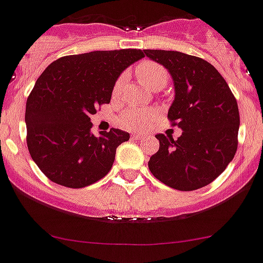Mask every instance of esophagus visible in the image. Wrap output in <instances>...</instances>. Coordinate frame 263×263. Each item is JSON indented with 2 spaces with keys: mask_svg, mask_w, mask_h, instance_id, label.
<instances>
[{
  "mask_svg": "<svg viewBox=\"0 0 263 263\" xmlns=\"http://www.w3.org/2000/svg\"><path fill=\"white\" fill-rule=\"evenodd\" d=\"M131 136H132V139H134V140H137V139H141L142 135L139 134V132H134V134H132Z\"/></svg>",
  "mask_w": 263,
  "mask_h": 263,
  "instance_id": "obj_1",
  "label": "esophagus"
}]
</instances>
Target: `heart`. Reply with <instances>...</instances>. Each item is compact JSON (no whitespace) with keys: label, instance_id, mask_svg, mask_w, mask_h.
Returning <instances> with one entry per match:
<instances>
[{"label":"heart","instance_id":"1","mask_svg":"<svg viewBox=\"0 0 263 263\" xmlns=\"http://www.w3.org/2000/svg\"><path fill=\"white\" fill-rule=\"evenodd\" d=\"M136 74L139 80L147 88L164 87L168 81V72L163 65L152 60H144L136 67ZM123 83V76L118 78L114 86V91H118ZM157 116L155 109H142V108H128L119 117V124L127 129H139L147 124Z\"/></svg>","mask_w":263,"mask_h":263}]
</instances>
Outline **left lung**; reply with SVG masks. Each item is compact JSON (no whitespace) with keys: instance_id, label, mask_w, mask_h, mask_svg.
Returning a JSON list of instances; mask_svg holds the SVG:
<instances>
[{"instance_id":"obj_1","label":"left lung","mask_w":263,"mask_h":263,"mask_svg":"<svg viewBox=\"0 0 263 263\" xmlns=\"http://www.w3.org/2000/svg\"><path fill=\"white\" fill-rule=\"evenodd\" d=\"M172 76L175 100L168 110L182 135H157L159 150L149 170L170 187L191 191L208 185L226 170L238 149L240 118L236 99L212 64L178 51L144 50Z\"/></svg>"}]
</instances>
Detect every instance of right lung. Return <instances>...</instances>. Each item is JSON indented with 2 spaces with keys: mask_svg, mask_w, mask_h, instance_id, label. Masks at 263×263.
<instances>
[{
  "mask_svg": "<svg viewBox=\"0 0 263 263\" xmlns=\"http://www.w3.org/2000/svg\"><path fill=\"white\" fill-rule=\"evenodd\" d=\"M137 48L68 55L51 63L35 82L25 108L27 145L43 175L65 187L101 180L129 134L118 128L91 134L90 117L110 103L117 78L144 58Z\"/></svg>",
  "mask_w": 263,
  "mask_h": 263,
  "instance_id": "add662e5",
  "label": "right lung"
}]
</instances>
